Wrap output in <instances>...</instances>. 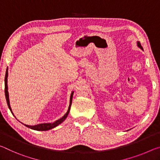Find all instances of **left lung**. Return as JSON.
Returning a JSON list of instances; mask_svg holds the SVG:
<instances>
[{
  "mask_svg": "<svg viewBox=\"0 0 160 160\" xmlns=\"http://www.w3.org/2000/svg\"><path fill=\"white\" fill-rule=\"evenodd\" d=\"M138 46L139 47V48H140V49H142V45H141V44L139 42H138Z\"/></svg>",
  "mask_w": 160,
  "mask_h": 160,
  "instance_id": "left-lung-1",
  "label": "left lung"
}]
</instances>
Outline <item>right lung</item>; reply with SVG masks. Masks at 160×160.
<instances>
[{
  "label": "right lung",
  "mask_w": 160,
  "mask_h": 160,
  "mask_svg": "<svg viewBox=\"0 0 160 160\" xmlns=\"http://www.w3.org/2000/svg\"><path fill=\"white\" fill-rule=\"evenodd\" d=\"M8 69L6 70V77H5V94H6V101L8 103V108H10V111L12 113L11 108H10V101H9V96H8ZM73 94H74V92H72V94H71V97H70V103H69V109H68L67 112H66V114L64 115V116L61 118L56 120L55 122H54L53 123H42V124H38L36 125H25L26 127H28L29 128H31L32 130H41V131H44V130H48L52 129V128H55L57 125H59L60 123L64 121V120L67 118V117L69 114V112L70 111V108L71 106H72V98H73Z\"/></svg>",
  "instance_id": "add662e5"
}]
</instances>
